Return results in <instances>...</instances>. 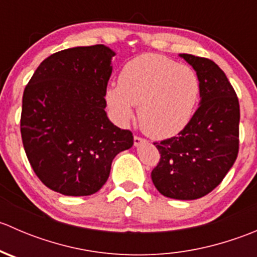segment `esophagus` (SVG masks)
I'll use <instances>...</instances> for the list:
<instances>
[{
	"instance_id": "obj_1",
	"label": "esophagus",
	"mask_w": 257,
	"mask_h": 257,
	"mask_svg": "<svg viewBox=\"0 0 257 257\" xmlns=\"http://www.w3.org/2000/svg\"><path fill=\"white\" fill-rule=\"evenodd\" d=\"M145 143V139L141 138V137H134V147H139L141 144Z\"/></svg>"
}]
</instances>
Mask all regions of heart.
Here are the masks:
<instances>
[{
    "label": "heart",
    "mask_w": 257,
    "mask_h": 257,
    "mask_svg": "<svg viewBox=\"0 0 257 257\" xmlns=\"http://www.w3.org/2000/svg\"><path fill=\"white\" fill-rule=\"evenodd\" d=\"M200 95V82L190 67L162 54L145 53L121 68L119 83L105 89V102L118 123L125 124L138 108L145 134L167 139L180 133L193 116Z\"/></svg>",
    "instance_id": "b5f03b06"
}]
</instances>
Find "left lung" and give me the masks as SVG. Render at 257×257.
<instances>
[{
    "label": "left lung",
    "instance_id": "left-lung-1",
    "mask_svg": "<svg viewBox=\"0 0 257 257\" xmlns=\"http://www.w3.org/2000/svg\"><path fill=\"white\" fill-rule=\"evenodd\" d=\"M196 72L200 103L178 137L154 143L160 162L152 180L162 195L195 200L214 190L239 153L240 107L234 88L220 67L193 54H179Z\"/></svg>",
    "mask_w": 257,
    "mask_h": 257
}]
</instances>
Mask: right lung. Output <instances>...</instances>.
I'll use <instances>...</instances> for the list:
<instances>
[{"mask_svg":"<svg viewBox=\"0 0 257 257\" xmlns=\"http://www.w3.org/2000/svg\"><path fill=\"white\" fill-rule=\"evenodd\" d=\"M115 52L104 45L51 54L38 66L22 98L21 136L36 175L68 196L97 193L133 134L105 113V89Z\"/></svg>","mask_w":257,"mask_h":257,"instance_id":"add662e5","label":"right lung"}]
</instances>
